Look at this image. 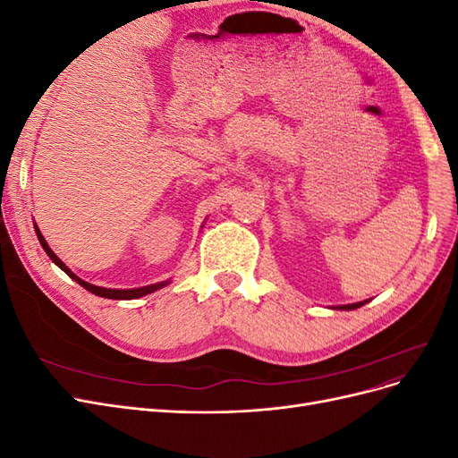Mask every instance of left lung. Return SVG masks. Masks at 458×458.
I'll use <instances>...</instances> for the list:
<instances>
[{
	"label": "left lung",
	"mask_w": 458,
	"mask_h": 458,
	"mask_svg": "<svg viewBox=\"0 0 458 458\" xmlns=\"http://www.w3.org/2000/svg\"><path fill=\"white\" fill-rule=\"evenodd\" d=\"M369 300H365V301H357V303H348V306H336L335 310H345V311H350V310H357V308H361V306H365Z\"/></svg>",
	"instance_id": "1"
}]
</instances>
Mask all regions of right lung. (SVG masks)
Here are the masks:
<instances>
[{"label": "right lung", "mask_w": 458, "mask_h": 458, "mask_svg": "<svg viewBox=\"0 0 458 458\" xmlns=\"http://www.w3.org/2000/svg\"><path fill=\"white\" fill-rule=\"evenodd\" d=\"M36 229V234H38V241H39V244L44 246V250H46V254L51 258V261H55V266H59L68 276H71V279H74L80 286H84L86 290H89L91 294H95V296H101V298H108V300H135V298H141V296H145V294H150V293H155V290H158V288H162V286H165L168 284L170 281H164V283H157V284H148V286H141V288H128V290H116V288H103V286H95V284H91V283H86V281H81L80 276H76L71 269H68L64 263L55 256V252L51 250L49 248V244L46 242V239L41 237V233H39V229H38V225L34 227Z\"/></svg>", "instance_id": "add662e5"}]
</instances>
